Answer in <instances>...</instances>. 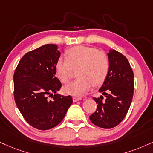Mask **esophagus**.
Returning <instances> with one entry per match:
<instances>
[{"mask_svg":"<svg viewBox=\"0 0 153 153\" xmlns=\"http://www.w3.org/2000/svg\"><path fill=\"white\" fill-rule=\"evenodd\" d=\"M80 100H82L81 97H73V102H77V101Z\"/></svg>","mask_w":153,"mask_h":153,"instance_id":"1","label":"esophagus"}]
</instances>
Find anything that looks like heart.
<instances>
[{
    "instance_id": "obj_1",
    "label": "heart",
    "mask_w": 153,
    "mask_h": 153,
    "mask_svg": "<svg viewBox=\"0 0 153 153\" xmlns=\"http://www.w3.org/2000/svg\"><path fill=\"white\" fill-rule=\"evenodd\" d=\"M110 68V60L103 51L86 46H77L66 53V58H60L56 63L59 78L64 83L73 78L77 71L78 79L65 87V92L74 96H82L105 80Z\"/></svg>"
}]
</instances>
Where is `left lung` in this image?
<instances>
[{"mask_svg":"<svg viewBox=\"0 0 153 153\" xmlns=\"http://www.w3.org/2000/svg\"><path fill=\"white\" fill-rule=\"evenodd\" d=\"M110 68L99 92L105 96L93 97L97 109L90 116L95 126L110 129L120 124L129 110L134 91V75L126 56L115 50L108 53Z\"/></svg>","mask_w":153,"mask_h":153,"instance_id":"1","label":"left lung"}]
</instances>
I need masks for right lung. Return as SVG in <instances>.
<instances>
[{
    "mask_svg": "<svg viewBox=\"0 0 153 153\" xmlns=\"http://www.w3.org/2000/svg\"><path fill=\"white\" fill-rule=\"evenodd\" d=\"M60 56L56 45L46 44L24 55L15 71V102L24 119L36 129L58 126L73 103L71 95L56 93L62 86L55 75Z\"/></svg>",
    "mask_w": 153,
    "mask_h": 153,
    "instance_id": "1",
    "label": "right lung"
}]
</instances>
